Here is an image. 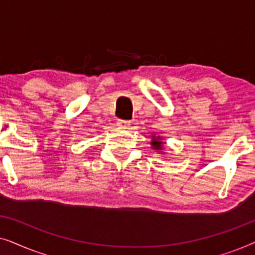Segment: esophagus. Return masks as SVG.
<instances>
[{
	"label": "esophagus",
	"instance_id": "esophagus-1",
	"mask_svg": "<svg viewBox=\"0 0 255 255\" xmlns=\"http://www.w3.org/2000/svg\"><path fill=\"white\" fill-rule=\"evenodd\" d=\"M117 124L122 128H128L130 125V121H125V120H117Z\"/></svg>",
	"mask_w": 255,
	"mask_h": 255
}]
</instances>
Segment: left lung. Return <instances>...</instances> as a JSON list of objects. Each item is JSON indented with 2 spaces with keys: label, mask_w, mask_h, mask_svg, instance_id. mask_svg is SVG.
I'll use <instances>...</instances> for the list:
<instances>
[{
  "label": "left lung",
  "mask_w": 255,
  "mask_h": 255,
  "mask_svg": "<svg viewBox=\"0 0 255 255\" xmlns=\"http://www.w3.org/2000/svg\"><path fill=\"white\" fill-rule=\"evenodd\" d=\"M161 144H162V141H159V140H158V139L153 138V140H152V145H153V148H154V149H161V148H162V146H161Z\"/></svg>",
  "instance_id": "8db88e82"
}]
</instances>
